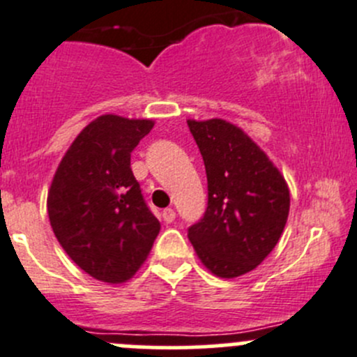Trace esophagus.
Here are the masks:
<instances>
[{
  "label": "esophagus",
  "mask_w": 357,
  "mask_h": 357,
  "mask_svg": "<svg viewBox=\"0 0 357 357\" xmlns=\"http://www.w3.org/2000/svg\"><path fill=\"white\" fill-rule=\"evenodd\" d=\"M176 218V213L174 209H171V207H167V209H164V213H162V220L165 221V223H172Z\"/></svg>",
  "instance_id": "34e87169"
}]
</instances>
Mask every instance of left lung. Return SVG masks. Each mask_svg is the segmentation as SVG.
I'll return each instance as SVG.
<instances>
[{"label":"left lung","instance_id":"8db88e82","mask_svg":"<svg viewBox=\"0 0 357 357\" xmlns=\"http://www.w3.org/2000/svg\"><path fill=\"white\" fill-rule=\"evenodd\" d=\"M207 174V209L188 228L197 256L211 274L235 279L271 255L289 214L284 176L265 151L223 119L188 120Z\"/></svg>","mask_w":357,"mask_h":357}]
</instances>
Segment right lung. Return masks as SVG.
Returning <instances> with one entry per match:
<instances>
[{"label": "right lung", "mask_w": 357, "mask_h": 357, "mask_svg": "<svg viewBox=\"0 0 357 357\" xmlns=\"http://www.w3.org/2000/svg\"><path fill=\"white\" fill-rule=\"evenodd\" d=\"M153 126L148 119L98 116L68 148L48 188L59 244L83 272L108 284L134 278L160 231L130 169V153Z\"/></svg>", "instance_id": "obj_1"}]
</instances>
